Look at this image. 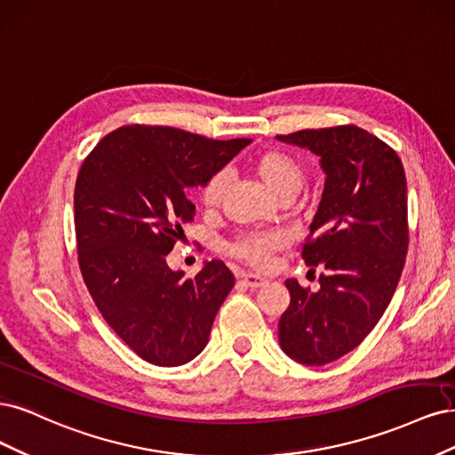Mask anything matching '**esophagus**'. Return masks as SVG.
Listing matches in <instances>:
<instances>
[{"instance_id":"esophagus-1","label":"esophagus","mask_w":455,"mask_h":455,"mask_svg":"<svg viewBox=\"0 0 455 455\" xmlns=\"http://www.w3.org/2000/svg\"><path fill=\"white\" fill-rule=\"evenodd\" d=\"M240 280H242L247 287H251V289H259V287H262V285H267V283H268L267 277L257 275V274H242V275H240Z\"/></svg>"}]
</instances>
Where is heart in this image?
Here are the masks:
<instances>
[{"mask_svg":"<svg viewBox=\"0 0 455 455\" xmlns=\"http://www.w3.org/2000/svg\"><path fill=\"white\" fill-rule=\"evenodd\" d=\"M255 178L267 187V190L275 198H291L299 193V188L304 183V166L300 160L287 151L268 149L262 151L251 158L249 163ZM227 175L215 173L202 185L200 200L206 210H215L227 188ZM282 238L275 234H249V236L240 238L232 245V255L242 260H247L249 265L262 267L267 265L268 257L280 249Z\"/></svg>","mask_w":455,"mask_h":455,"instance_id":"obj_1","label":"heart"}]
</instances>
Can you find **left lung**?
Instances as JSON below:
<instances>
[{"mask_svg": "<svg viewBox=\"0 0 455 455\" xmlns=\"http://www.w3.org/2000/svg\"><path fill=\"white\" fill-rule=\"evenodd\" d=\"M275 138L312 151L325 173L302 249L306 265L325 274L315 292L287 280L291 302L280 319L285 354L321 366L366 339L397 289L408 251L406 175L389 145L354 124Z\"/></svg>", "mask_w": 455, "mask_h": 455, "instance_id": "obj_1", "label": "left lung"}]
</instances>
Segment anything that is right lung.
I'll use <instances>...</instances> for the list:
<instances>
[{"label": "right lung", "instance_id": "1", "mask_svg": "<svg viewBox=\"0 0 455 455\" xmlns=\"http://www.w3.org/2000/svg\"><path fill=\"white\" fill-rule=\"evenodd\" d=\"M249 143L130 124L84 158L73 195L83 280L108 325L143 361L180 366L208 344L234 275L215 259L187 280L166 257L185 238L181 225L195 221L187 188L206 183Z\"/></svg>", "mask_w": 455, "mask_h": 455}]
</instances>
